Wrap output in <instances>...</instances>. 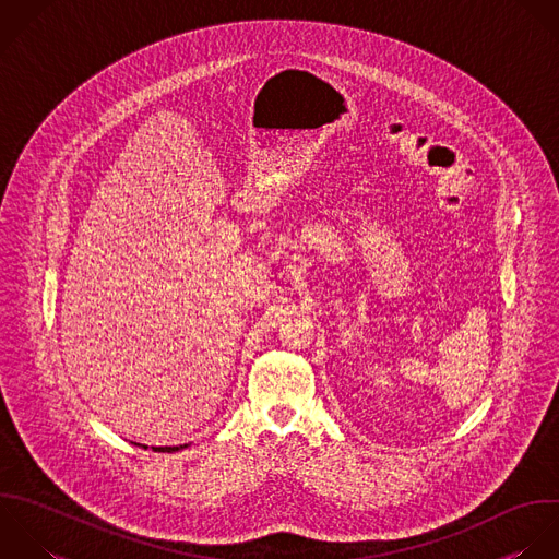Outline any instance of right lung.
I'll list each match as a JSON object with an SVG mask.
<instances>
[{
    "label": "right lung",
    "instance_id": "1",
    "mask_svg": "<svg viewBox=\"0 0 559 559\" xmlns=\"http://www.w3.org/2000/svg\"><path fill=\"white\" fill-rule=\"evenodd\" d=\"M187 447V444H185ZM185 447H154V451H158V453H174V451H178V449H185Z\"/></svg>",
    "mask_w": 559,
    "mask_h": 559
}]
</instances>
